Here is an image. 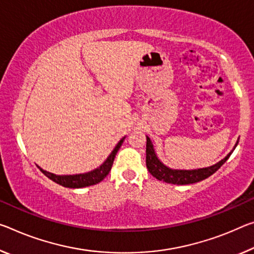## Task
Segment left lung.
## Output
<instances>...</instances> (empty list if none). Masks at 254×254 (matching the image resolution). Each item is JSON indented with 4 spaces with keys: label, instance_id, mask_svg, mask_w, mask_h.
Returning <instances> with one entry per match:
<instances>
[{
    "label": "left lung",
    "instance_id": "1",
    "mask_svg": "<svg viewBox=\"0 0 254 254\" xmlns=\"http://www.w3.org/2000/svg\"><path fill=\"white\" fill-rule=\"evenodd\" d=\"M147 138V144H146V165L150 174L156 178L157 180L163 181V182L171 183V184H178V185H185V184H192L200 182V181L206 180L209 176L214 174L221 167L226 160L234 151L237 143H239L240 138L237 139L234 148L232 149L231 152H228L227 156L219 160L218 163L212 165L209 167L198 168V170H173V168L168 167L165 165L162 160H160L155 151L154 144H152L150 138L146 135Z\"/></svg>",
    "mask_w": 254,
    "mask_h": 254
}]
</instances>
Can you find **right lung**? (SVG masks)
Segmentation results:
<instances>
[{"label": "right lung", "instance_id": "right-lung-1", "mask_svg": "<svg viewBox=\"0 0 254 254\" xmlns=\"http://www.w3.org/2000/svg\"><path fill=\"white\" fill-rule=\"evenodd\" d=\"M126 139V136H123L122 139L120 140L119 143L116 144L115 148L113 149L110 156L107 157L105 162H104L99 167L96 168L94 171H90L88 173H83V174H74V175H56L53 173H50L47 171H44L43 168H38L44 175H46L48 179L53 181V182L62 185L64 188H70V189H80V188H86L90 187V185H95L106 178L108 173L111 172L113 162H114V158L116 154H118L119 149L122 146V143Z\"/></svg>", "mask_w": 254, "mask_h": 254}]
</instances>
